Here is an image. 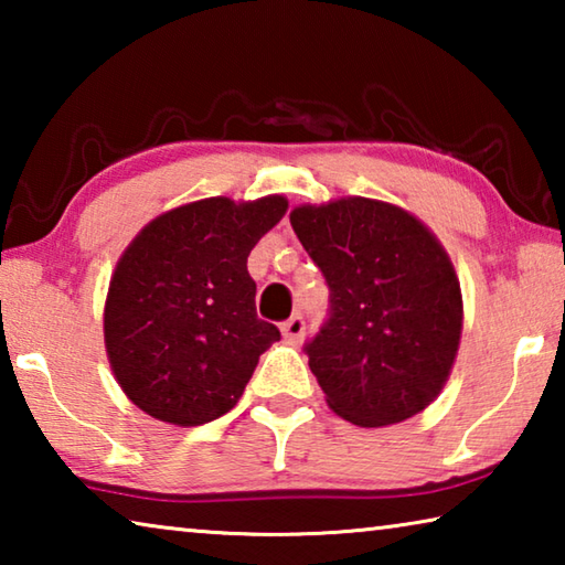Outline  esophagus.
<instances>
[{"mask_svg":"<svg viewBox=\"0 0 565 565\" xmlns=\"http://www.w3.org/2000/svg\"><path fill=\"white\" fill-rule=\"evenodd\" d=\"M281 333L289 343H301L303 333H306V321L301 317H291L289 321L281 323Z\"/></svg>","mask_w":565,"mask_h":565,"instance_id":"esophagus-1","label":"esophagus"}]
</instances>
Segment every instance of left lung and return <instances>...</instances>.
Segmentation results:
<instances>
[{"label": "left lung", "mask_w": 565, "mask_h": 565, "mask_svg": "<svg viewBox=\"0 0 565 565\" xmlns=\"http://www.w3.org/2000/svg\"><path fill=\"white\" fill-rule=\"evenodd\" d=\"M289 218L331 289V317L306 347L329 408L379 428L431 406L463 331L444 244L406 209L366 196L299 204Z\"/></svg>", "instance_id": "left-lung-1"}]
</instances>
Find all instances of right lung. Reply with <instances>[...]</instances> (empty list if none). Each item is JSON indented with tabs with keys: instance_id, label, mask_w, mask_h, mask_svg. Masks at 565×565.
<instances>
[{
	"instance_id": "right-lung-1",
	"label": "right lung",
	"mask_w": 565,
	"mask_h": 565,
	"mask_svg": "<svg viewBox=\"0 0 565 565\" xmlns=\"http://www.w3.org/2000/svg\"><path fill=\"white\" fill-rule=\"evenodd\" d=\"M286 209L281 194L199 199L151 218L124 248L104 301V349L134 406L189 428L238 404L281 339L256 317L246 259Z\"/></svg>"
}]
</instances>
